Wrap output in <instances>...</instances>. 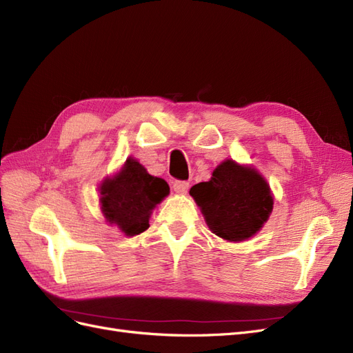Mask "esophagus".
<instances>
[{"label": "esophagus", "instance_id": "1", "mask_svg": "<svg viewBox=\"0 0 353 353\" xmlns=\"http://www.w3.org/2000/svg\"><path fill=\"white\" fill-rule=\"evenodd\" d=\"M174 191L178 194H185L188 191V183L187 181H175L174 183Z\"/></svg>", "mask_w": 353, "mask_h": 353}]
</instances>
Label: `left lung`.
<instances>
[{
    "label": "left lung",
    "instance_id": "1",
    "mask_svg": "<svg viewBox=\"0 0 353 353\" xmlns=\"http://www.w3.org/2000/svg\"><path fill=\"white\" fill-rule=\"evenodd\" d=\"M190 196L209 230L230 243L245 241L258 234L274 208L271 187L259 170L232 159L213 169L206 183L191 187Z\"/></svg>",
    "mask_w": 353,
    "mask_h": 353
}]
</instances>
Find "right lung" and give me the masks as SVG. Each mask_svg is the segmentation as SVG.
Returning a JSON list of instances; mask_svg holds the SVG:
<instances>
[{
    "instance_id": "add662e5",
    "label": "right lung",
    "mask_w": 353,
    "mask_h": 353,
    "mask_svg": "<svg viewBox=\"0 0 353 353\" xmlns=\"http://www.w3.org/2000/svg\"><path fill=\"white\" fill-rule=\"evenodd\" d=\"M101 213L110 225H116L125 236L144 232L153 209L169 194L165 179L153 176L134 157H128L113 176L101 181Z\"/></svg>"
}]
</instances>
